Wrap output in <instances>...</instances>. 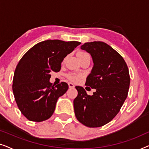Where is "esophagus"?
Returning a JSON list of instances; mask_svg holds the SVG:
<instances>
[{"mask_svg": "<svg viewBox=\"0 0 149 149\" xmlns=\"http://www.w3.org/2000/svg\"><path fill=\"white\" fill-rule=\"evenodd\" d=\"M68 86H69V88H74V84L72 83H68Z\"/></svg>", "mask_w": 149, "mask_h": 149, "instance_id": "34e87169", "label": "esophagus"}]
</instances>
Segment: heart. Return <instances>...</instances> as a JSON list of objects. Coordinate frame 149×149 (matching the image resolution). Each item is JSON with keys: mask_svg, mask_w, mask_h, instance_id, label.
<instances>
[{"mask_svg": "<svg viewBox=\"0 0 149 149\" xmlns=\"http://www.w3.org/2000/svg\"><path fill=\"white\" fill-rule=\"evenodd\" d=\"M87 54H87L86 52H79L77 53V56H78L79 59H80L82 58L83 56H85V55H87ZM66 77H67V78L69 79V80L72 81V82H78V81H80L81 77H82V75H81V74H78V73L70 72L66 75Z\"/></svg>", "mask_w": 149, "mask_h": 149, "instance_id": "1", "label": "heart"}]
</instances>
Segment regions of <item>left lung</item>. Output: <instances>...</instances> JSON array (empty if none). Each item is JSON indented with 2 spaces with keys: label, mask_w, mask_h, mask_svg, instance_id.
Returning a JSON list of instances; mask_svg holds the SVG:
<instances>
[{
  "label": "left lung",
  "mask_w": 149,
  "mask_h": 149,
  "mask_svg": "<svg viewBox=\"0 0 149 149\" xmlns=\"http://www.w3.org/2000/svg\"><path fill=\"white\" fill-rule=\"evenodd\" d=\"M81 48L91 54L94 64L85 85L96 91L89 95L83 87H75L78 91L73 102L75 116L87 127H102L113 119L127 98L129 70L123 57L105 42H85Z\"/></svg>",
  "instance_id": "left-lung-1"
}]
</instances>
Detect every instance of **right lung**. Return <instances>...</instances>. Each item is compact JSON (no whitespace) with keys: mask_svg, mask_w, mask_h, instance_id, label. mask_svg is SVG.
Returning a JSON list of instances; mask_svg holds the SVG:
<instances>
[{"mask_svg":"<svg viewBox=\"0 0 149 149\" xmlns=\"http://www.w3.org/2000/svg\"><path fill=\"white\" fill-rule=\"evenodd\" d=\"M81 44L47 40L30 49L16 66L13 79V92L19 111L29 121L41 122L49 119L58 97L64 95L68 85L56 86L49 82L50 72H58L67 55Z\"/></svg>","mask_w":149,"mask_h":149,"instance_id":"1","label":"right lung"}]
</instances>
